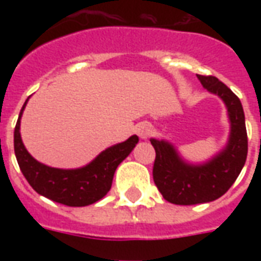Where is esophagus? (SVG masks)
Wrapping results in <instances>:
<instances>
[{
  "instance_id": "34e87169",
  "label": "esophagus",
  "mask_w": 261,
  "mask_h": 261,
  "mask_svg": "<svg viewBox=\"0 0 261 261\" xmlns=\"http://www.w3.org/2000/svg\"><path fill=\"white\" fill-rule=\"evenodd\" d=\"M151 133H152V127H151L149 123H141V124H138V127H137V134L142 140H147L148 137L151 136Z\"/></svg>"
}]
</instances>
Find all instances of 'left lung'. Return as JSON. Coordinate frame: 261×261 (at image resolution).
I'll return each instance as SVG.
<instances>
[{
    "label": "left lung",
    "instance_id": "1",
    "mask_svg": "<svg viewBox=\"0 0 261 261\" xmlns=\"http://www.w3.org/2000/svg\"><path fill=\"white\" fill-rule=\"evenodd\" d=\"M207 91L226 105L230 120L229 142L224 151L204 165H187L170 144L151 140L155 148L153 181L166 201L193 205L217 200L229 190L247 156V133L243 108L233 92L213 75H197Z\"/></svg>",
    "mask_w": 261,
    "mask_h": 261
}]
</instances>
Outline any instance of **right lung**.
I'll return each instance as SVG.
<instances>
[{
    "label": "right lung",
    "mask_w": 261,
    "mask_h": 261,
    "mask_svg": "<svg viewBox=\"0 0 261 261\" xmlns=\"http://www.w3.org/2000/svg\"><path fill=\"white\" fill-rule=\"evenodd\" d=\"M28 102V99H26ZM20 110L14 131V148L16 161L22 173L33 187V190L51 201L68 207H85L99 201L108 194L112 187L114 172L124 161L138 142V137H130L127 141L113 145L99 153L91 164L81 169H56L37 162L26 151L20 140V116L26 106Z\"/></svg>",
    "instance_id": "1"
}]
</instances>
